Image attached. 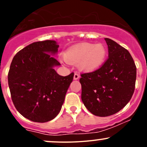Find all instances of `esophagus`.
Segmentation results:
<instances>
[{"instance_id": "esophagus-1", "label": "esophagus", "mask_w": 147, "mask_h": 147, "mask_svg": "<svg viewBox=\"0 0 147 147\" xmlns=\"http://www.w3.org/2000/svg\"><path fill=\"white\" fill-rule=\"evenodd\" d=\"M79 77H80V76H79L78 74L75 73V75H74V79H75V80H77V79H79Z\"/></svg>"}]
</instances>
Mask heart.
<instances>
[{"mask_svg": "<svg viewBox=\"0 0 147 147\" xmlns=\"http://www.w3.org/2000/svg\"><path fill=\"white\" fill-rule=\"evenodd\" d=\"M63 57V63L77 64L79 69L82 71L93 72L104 63L107 50L102 43H82L68 48L64 52Z\"/></svg>", "mask_w": 147, "mask_h": 147, "instance_id": "b5f03b06", "label": "heart"}]
</instances>
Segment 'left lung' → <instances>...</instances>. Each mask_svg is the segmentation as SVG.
<instances>
[{"label":"left lung","mask_w":147,"mask_h":147,"mask_svg":"<svg viewBox=\"0 0 147 147\" xmlns=\"http://www.w3.org/2000/svg\"><path fill=\"white\" fill-rule=\"evenodd\" d=\"M109 58L98 70L81 75L82 100L92 114L107 117L129 103L135 90L136 66L129 52L115 41L104 38Z\"/></svg>","instance_id":"obj_1"}]
</instances>
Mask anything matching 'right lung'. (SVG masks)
I'll list each match as a JSON object with an SVG mask.
<instances>
[{
    "mask_svg": "<svg viewBox=\"0 0 147 147\" xmlns=\"http://www.w3.org/2000/svg\"><path fill=\"white\" fill-rule=\"evenodd\" d=\"M59 45L46 40L31 43L16 53L8 73V84L15 108L23 117L46 122L60 112L74 73L65 77L54 69L61 64L55 57Z\"/></svg>",
    "mask_w": 147,
    "mask_h": 147,
    "instance_id": "right-lung-1",
    "label": "right lung"
}]
</instances>
